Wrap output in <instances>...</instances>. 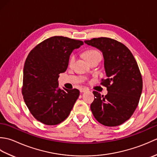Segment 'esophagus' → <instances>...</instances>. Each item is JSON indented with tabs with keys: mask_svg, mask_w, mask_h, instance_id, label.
Listing matches in <instances>:
<instances>
[{
	"mask_svg": "<svg viewBox=\"0 0 157 157\" xmlns=\"http://www.w3.org/2000/svg\"><path fill=\"white\" fill-rule=\"evenodd\" d=\"M86 90H86V88H80V89H79V91H80L81 93L84 92H86Z\"/></svg>",
	"mask_w": 157,
	"mask_h": 157,
	"instance_id": "obj_1",
	"label": "esophagus"
}]
</instances>
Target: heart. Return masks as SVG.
<instances>
[{
    "mask_svg": "<svg viewBox=\"0 0 157 157\" xmlns=\"http://www.w3.org/2000/svg\"><path fill=\"white\" fill-rule=\"evenodd\" d=\"M84 55H85L86 59H87L88 61H90V60L97 57V56H101L99 52L96 51V50H93V49L88 50V51H86L84 53ZM75 56L74 55H71V56H70L69 59V65L72 66L73 65V63H75Z\"/></svg>",
    "mask_w": 157,
    "mask_h": 157,
    "instance_id": "obj_1",
    "label": "heart"
}]
</instances>
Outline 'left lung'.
<instances>
[{"label":"left lung","instance_id":"left-lung-1","mask_svg":"<svg viewBox=\"0 0 157 157\" xmlns=\"http://www.w3.org/2000/svg\"><path fill=\"white\" fill-rule=\"evenodd\" d=\"M84 42L102 52L107 77L101 82L107 94L93 92L92 114L105 126L121 125L133 115L142 94V78L137 62L129 50L115 40L102 37Z\"/></svg>","mask_w":157,"mask_h":157}]
</instances>
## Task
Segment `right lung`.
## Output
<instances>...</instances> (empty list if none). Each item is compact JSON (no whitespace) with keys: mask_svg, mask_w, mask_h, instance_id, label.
I'll return each mask as SVG.
<instances>
[{"mask_svg":"<svg viewBox=\"0 0 157 157\" xmlns=\"http://www.w3.org/2000/svg\"><path fill=\"white\" fill-rule=\"evenodd\" d=\"M84 42L53 36L33 48L23 67L22 94L29 111L44 124L57 125L67 117L79 96L78 89L59 88V74L67 69L69 56Z\"/></svg>","mask_w":157,"mask_h":157,"instance_id":"right-lung-1","label":"right lung"}]
</instances>
